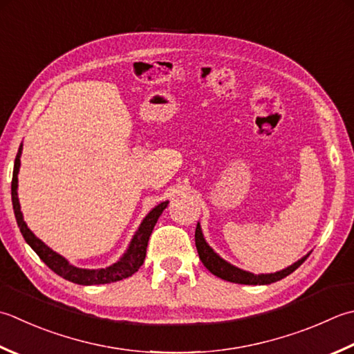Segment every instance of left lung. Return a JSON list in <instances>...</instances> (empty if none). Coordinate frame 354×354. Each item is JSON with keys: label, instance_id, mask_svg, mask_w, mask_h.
I'll use <instances>...</instances> for the list:
<instances>
[{"label": "left lung", "instance_id": "1", "mask_svg": "<svg viewBox=\"0 0 354 354\" xmlns=\"http://www.w3.org/2000/svg\"><path fill=\"white\" fill-rule=\"evenodd\" d=\"M195 244H196V250L199 254V259L203 261V264L205 266V268L209 270L210 273H213L218 278L228 281V282H234V283H245V286H266V283H272L276 281H281L288 276L290 273H293L295 270L299 267L304 261L308 258V254L306 258L299 259L297 262H295L293 266L287 267L286 270H281V272L276 273H270V274H253L244 272L238 267H233L232 264H228L223 258L214 253L212 248L207 244L203 232H201V225H196V232H195Z\"/></svg>", "mask_w": 354, "mask_h": 354}]
</instances>
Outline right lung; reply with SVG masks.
<instances>
[{
	"label": "right lung",
	"mask_w": 354,
	"mask_h": 354,
	"mask_svg": "<svg viewBox=\"0 0 354 354\" xmlns=\"http://www.w3.org/2000/svg\"><path fill=\"white\" fill-rule=\"evenodd\" d=\"M21 150H23V144L19 145V150L15 158V164H13V175H12V204H13V212H15V218L19 227V232L23 234L27 244H29L33 252L39 256V259L44 262V264L52 270V272L57 273L61 278H64L71 282L80 283V286H98V283H110L116 282L121 279H126L129 276L136 273L140 267L144 264L145 259V252H147V244L149 238L151 234V230L156 224L158 218L161 216L162 210L167 207L169 201L165 203L158 204L153 210H151L147 216L144 218L142 224L138 228L136 234L130 242V247L127 253L122 256V258L116 262V264L110 266L107 268H100V270H86V268H76L68 264V262L50 250L43 241H39L35 234L27 228L23 213L19 209V201H18V171H19V156Z\"/></svg>",
	"instance_id": "1"
}]
</instances>
